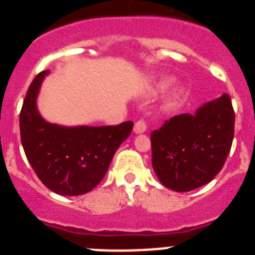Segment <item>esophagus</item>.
<instances>
[{
    "mask_svg": "<svg viewBox=\"0 0 255 255\" xmlns=\"http://www.w3.org/2000/svg\"><path fill=\"white\" fill-rule=\"evenodd\" d=\"M147 130V123L144 120H139L135 123L134 125V132L135 134H141Z\"/></svg>",
    "mask_w": 255,
    "mask_h": 255,
    "instance_id": "obj_1",
    "label": "esophagus"
}]
</instances>
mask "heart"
Masks as SVG:
<instances>
[{"label": "heart", "instance_id": "b5f03b06", "mask_svg": "<svg viewBox=\"0 0 255 255\" xmlns=\"http://www.w3.org/2000/svg\"><path fill=\"white\" fill-rule=\"evenodd\" d=\"M173 80H175V78H172V76H166V78H162L161 80H158V82L155 83L154 88H153V92H154V93L163 92L166 88L170 87V85L172 84ZM184 97H185V89H184L182 87L176 88V89H175V91L171 93L166 107H167L168 110H171V108H173V107H176V106L181 102V100L184 98Z\"/></svg>", "mask_w": 255, "mask_h": 255}]
</instances>
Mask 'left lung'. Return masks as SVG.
I'll list each match as a JSON object with an SVG mask.
<instances>
[{"mask_svg":"<svg viewBox=\"0 0 255 255\" xmlns=\"http://www.w3.org/2000/svg\"><path fill=\"white\" fill-rule=\"evenodd\" d=\"M234 125L233 103L224 93L152 131V166L162 185L184 193L215 179L231 149Z\"/></svg>","mask_w":255,"mask_h":255,"instance_id":"1","label":"left lung"}]
</instances>
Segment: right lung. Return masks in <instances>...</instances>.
<instances>
[{"instance_id": "obj_1", "label": "right lung", "mask_w": 255, "mask_h": 255, "mask_svg": "<svg viewBox=\"0 0 255 255\" xmlns=\"http://www.w3.org/2000/svg\"><path fill=\"white\" fill-rule=\"evenodd\" d=\"M49 70L34 78L20 112V136L26 158L39 180L60 195H82L105 177L112 157L134 124L62 126L40 116L37 98Z\"/></svg>"}]
</instances>
